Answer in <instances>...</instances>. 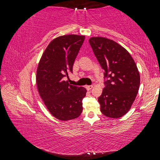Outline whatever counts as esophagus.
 I'll return each mask as SVG.
<instances>
[{
	"label": "esophagus",
	"mask_w": 160,
	"mask_h": 160,
	"mask_svg": "<svg viewBox=\"0 0 160 160\" xmlns=\"http://www.w3.org/2000/svg\"><path fill=\"white\" fill-rule=\"evenodd\" d=\"M92 88H93V86L92 85H88V86H86V89L88 90H91Z\"/></svg>",
	"instance_id": "obj_1"
}]
</instances>
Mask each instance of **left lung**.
Returning a JSON list of instances; mask_svg holds the SVG:
<instances>
[{
  "label": "left lung",
  "instance_id": "1",
  "mask_svg": "<svg viewBox=\"0 0 160 160\" xmlns=\"http://www.w3.org/2000/svg\"><path fill=\"white\" fill-rule=\"evenodd\" d=\"M89 42L108 78L98 99L100 110L107 117L121 118L128 113L138 92V69L128 51L113 40L94 37Z\"/></svg>",
  "mask_w": 160,
  "mask_h": 160
}]
</instances>
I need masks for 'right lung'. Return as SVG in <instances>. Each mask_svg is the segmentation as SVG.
Segmentation results:
<instances>
[{"instance_id": "right-lung-1", "label": "right lung", "mask_w": 160, "mask_h": 160, "mask_svg": "<svg viewBox=\"0 0 160 160\" xmlns=\"http://www.w3.org/2000/svg\"><path fill=\"white\" fill-rule=\"evenodd\" d=\"M83 35L68 34L55 38L43 53L38 64V92L51 114L66 121L79 117L87 90L63 80L72 71L75 59L85 40Z\"/></svg>"}]
</instances>
